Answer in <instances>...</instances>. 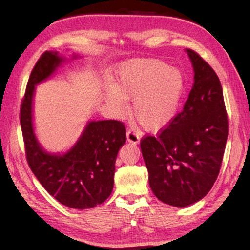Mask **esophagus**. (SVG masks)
<instances>
[{
  "label": "esophagus",
  "mask_w": 250,
  "mask_h": 250,
  "mask_svg": "<svg viewBox=\"0 0 250 250\" xmlns=\"http://www.w3.org/2000/svg\"><path fill=\"white\" fill-rule=\"evenodd\" d=\"M126 140L130 143H132V145H138L140 142V137L135 132H133V131H128L126 132Z\"/></svg>",
  "instance_id": "34e87169"
}]
</instances>
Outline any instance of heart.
<instances>
[{
  "instance_id": "1",
  "label": "heart",
  "mask_w": 250,
  "mask_h": 250,
  "mask_svg": "<svg viewBox=\"0 0 250 250\" xmlns=\"http://www.w3.org/2000/svg\"><path fill=\"white\" fill-rule=\"evenodd\" d=\"M181 70L151 58L125 62L117 71L104 99L117 116L124 115L126 101L132 100V116L146 131L166 128L179 111L184 91Z\"/></svg>"
}]
</instances>
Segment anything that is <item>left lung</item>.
<instances>
[{
	"mask_svg": "<svg viewBox=\"0 0 250 250\" xmlns=\"http://www.w3.org/2000/svg\"><path fill=\"white\" fill-rule=\"evenodd\" d=\"M194 83L182 112L158 137L141 141L149 184L161 202L186 207L207 195L221 170L228 135L222 84L213 68L185 49Z\"/></svg>",
	"mask_w": 250,
	"mask_h": 250,
	"instance_id": "obj_1",
	"label": "left lung"
}]
</instances>
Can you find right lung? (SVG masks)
<instances>
[{
  "label": "right lung",
  "mask_w": 250,
  "mask_h": 250,
  "mask_svg": "<svg viewBox=\"0 0 250 250\" xmlns=\"http://www.w3.org/2000/svg\"><path fill=\"white\" fill-rule=\"evenodd\" d=\"M73 59L78 58L76 54ZM67 62L58 52H45L29 76L21 107V126L28 166L40 183L62 205L86 209L100 205L113 189L118 152L125 143V128L117 120H89L66 152L45 150L34 128L36 86L46 82Z\"/></svg>",
  "instance_id": "1"
}]
</instances>
